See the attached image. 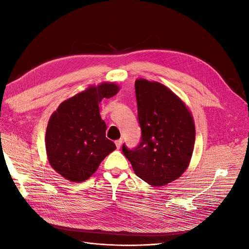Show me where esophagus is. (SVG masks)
<instances>
[{
  "label": "esophagus",
  "instance_id": "1",
  "mask_svg": "<svg viewBox=\"0 0 249 249\" xmlns=\"http://www.w3.org/2000/svg\"><path fill=\"white\" fill-rule=\"evenodd\" d=\"M115 144H116V147L119 149V148H120V146H122V144H123V139H118V140H116V141H115Z\"/></svg>",
  "mask_w": 249,
  "mask_h": 249
}]
</instances>
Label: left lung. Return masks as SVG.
Here are the masks:
<instances>
[{
    "instance_id": "8db88e82",
    "label": "left lung",
    "mask_w": 249,
    "mask_h": 249,
    "mask_svg": "<svg viewBox=\"0 0 249 249\" xmlns=\"http://www.w3.org/2000/svg\"><path fill=\"white\" fill-rule=\"evenodd\" d=\"M141 142L123 153L134 172L147 184L161 187L178 178L189 166L195 124L186 104L159 82L135 81Z\"/></svg>"
}]
</instances>
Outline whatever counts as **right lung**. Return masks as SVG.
<instances>
[{
	"instance_id": "right-lung-1",
	"label": "right lung",
	"mask_w": 249,
	"mask_h": 249,
	"mask_svg": "<svg viewBox=\"0 0 249 249\" xmlns=\"http://www.w3.org/2000/svg\"><path fill=\"white\" fill-rule=\"evenodd\" d=\"M119 91L115 83L89 86L59 105L50 117L46 149L51 166L65 179L84 182L116 145L106 137L100 103Z\"/></svg>"
}]
</instances>
